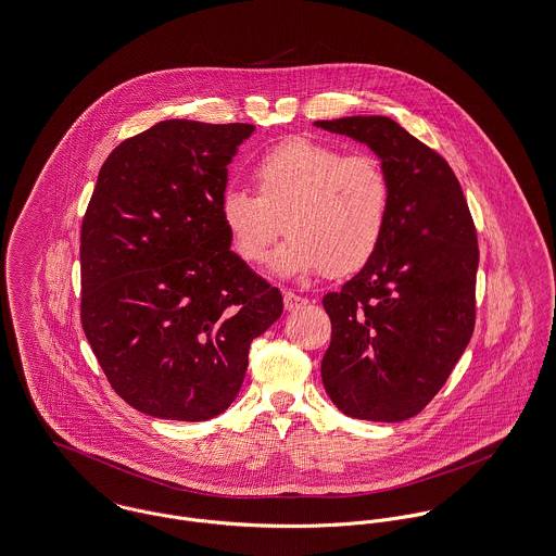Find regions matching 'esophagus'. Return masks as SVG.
<instances>
[{
	"label": "esophagus",
	"mask_w": 556,
	"mask_h": 556,
	"mask_svg": "<svg viewBox=\"0 0 556 556\" xmlns=\"http://www.w3.org/2000/svg\"><path fill=\"white\" fill-rule=\"evenodd\" d=\"M283 304H286V311H299L302 306H306L308 304V300L304 299V296H299V294H294V292H286L283 294Z\"/></svg>",
	"instance_id": "esophagus-1"
}]
</instances>
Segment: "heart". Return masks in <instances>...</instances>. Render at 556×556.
<instances>
[{"label": "heart", "instance_id": "obj_1", "mask_svg": "<svg viewBox=\"0 0 556 556\" xmlns=\"http://www.w3.org/2000/svg\"><path fill=\"white\" fill-rule=\"evenodd\" d=\"M252 181L256 197L226 190L219 201L222 224L245 262L266 256L283 228L290 239L270 260L283 277H349L381 250L391 181L377 156L299 137L257 159Z\"/></svg>", "mask_w": 556, "mask_h": 556}]
</instances>
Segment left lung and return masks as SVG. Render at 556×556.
<instances>
[{"mask_svg":"<svg viewBox=\"0 0 556 556\" xmlns=\"http://www.w3.org/2000/svg\"><path fill=\"white\" fill-rule=\"evenodd\" d=\"M315 127L366 143L391 181L381 250L324 296L332 341L321 381L346 417L404 421L446 383L473 332L478 241L468 201L448 163L387 116Z\"/></svg>","mask_w":556,"mask_h":556,"instance_id":"1","label":"left lung"}]
</instances>
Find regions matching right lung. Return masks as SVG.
Wrapping results in <instances>:
<instances>
[{
	"label": "right lung",
	"mask_w": 556,
	"mask_h": 556,
	"mask_svg": "<svg viewBox=\"0 0 556 556\" xmlns=\"http://www.w3.org/2000/svg\"><path fill=\"white\" fill-rule=\"evenodd\" d=\"M254 125L163 121L103 163L80 235V319L112 389L150 417L207 421L237 397L281 292L230 250L219 201Z\"/></svg>",
	"instance_id": "1"
}]
</instances>
